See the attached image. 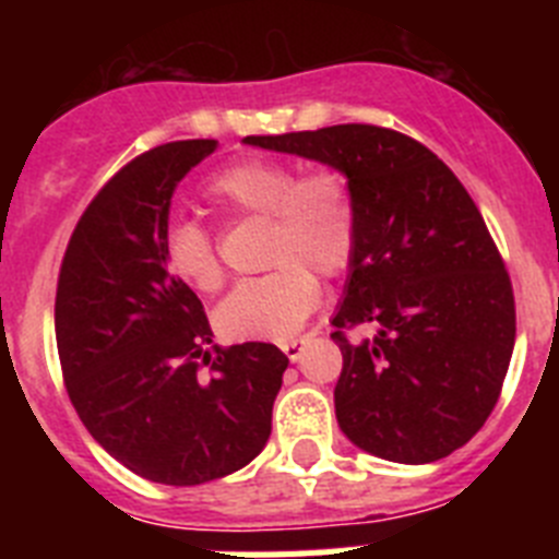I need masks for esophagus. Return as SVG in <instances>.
I'll use <instances>...</instances> for the list:
<instances>
[{
    "instance_id": "34e87169",
    "label": "esophagus",
    "mask_w": 559,
    "mask_h": 559,
    "mask_svg": "<svg viewBox=\"0 0 559 559\" xmlns=\"http://www.w3.org/2000/svg\"><path fill=\"white\" fill-rule=\"evenodd\" d=\"M305 344H308V341H305V338L285 341V344H283V353L288 355L290 360H299V358H302V349H305Z\"/></svg>"
}]
</instances>
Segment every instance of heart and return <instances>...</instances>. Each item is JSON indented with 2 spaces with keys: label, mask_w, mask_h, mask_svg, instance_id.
<instances>
[{
  "label": "heart",
  "mask_w": 559,
  "mask_h": 559,
  "mask_svg": "<svg viewBox=\"0 0 559 559\" xmlns=\"http://www.w3.org/2000/svg\"><path fill=\"white\" fill-rule=\"evenodd\" d=\"M226 212L269 218V265L274 271L237 285L218 308V328L231 338L288 341L322 299L313 271L335 276L358 243V218L347 185L333 170L299 173L280 159H243L210 181ZM170 271L195 290L212 294L226 280L215 237L204 224L176 218L165 231Z\"/></svg>",
  "instance_id": "heart-1"
}]
</instances>
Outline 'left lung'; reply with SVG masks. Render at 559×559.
Returning <instances> with one entry per match:
<instances>
[{"instance_id": "left-lung-1", "label": "left lung", "mask_w": 559, "mask_h": 559, "mask_svg": "<svg viewBox=\"0 0 559 559\" xmlns=\"http://www.w3.org/2000/svg\"><path fill=\"white\" fill-rule=\"evenodd\" d=\"M246 145L347 176L358 218L330 338L344 355L335 417L353 445L400 464L445 459L476 437L515 347V296L481 212L437 153L378 126H330ZM372 323L353 345L346 330Z\"/></svg>"}]
</instances>
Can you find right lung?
I'll use <instances>...</instances> for the list:
<instances>
[{"mask_svg": "<svg viewBox=\"0 0 559 559\" xmlns=\"http://www.w3.org/2000/svg\"><path fill=\"white\" fill-rule=\"evenodd\" d=\"M215 147L167 142L128 162L81 215L58 274V358L78 417L128 471L173 487L263 451L288 369L263 341L206 349L204 305L167 269L173 190Z\"/></svg>", "mask_w": 559, "mask_h": 559, "instance_id": "1", "label": "right lung"}]
</instances>
